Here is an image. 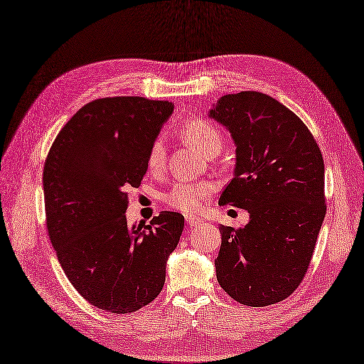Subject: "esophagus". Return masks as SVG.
<instances>
[{"label": "esophagus", "mask_w": 364, "mask_h": 364, "mask_svg": "<svg viewBox=\"0 0 364 364\" xmlns=\"http://www.w3.org/2000/svg\"><path fill=\"white\" fill-rule=\"evenodd\" d=\"M186 223H188L189 226H195V225H198V223H201V218H198V217H186Z\"/></svg>", "instance_id": "obj_1"}]
</instances>
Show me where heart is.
I'll return each mask as SVG.
<instances>
[{
	"instance_id": "1",
	"label": "heart",
	"mask_w": 364,
	"mask_h": 364,
	"mask_svg": "<svg viewBox=\"0 0 364 364\" xmlns=\"http://www.w3.org/2000/svg\"><path fill=\"white\" fill-rule=\"evenodd\" d=\"M181 135L186 143L197 149L203 155L218 154L221 147V135L215 126L208 123L206 119H189L181 127ZM149 167L158 171L164 163V144L160 138L155 139L151 152H149ZM213 192V186L208 181L200 183H175L164 193V201L171 208L180 210L186 215L198 213Z\"/></svg>"
}]
</instances>
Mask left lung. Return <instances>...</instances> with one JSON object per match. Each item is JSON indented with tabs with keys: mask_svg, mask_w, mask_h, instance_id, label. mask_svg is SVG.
Wrapping results in <instances>:
<instances>
[{
	"mask_svg": "<svg viewBox=\"0 0 364 364\" xmlns=\"http://www.w3.org/2000/svg\"><path fill=\"white\" fill-rule=\"evenodd\" d=\"M209 117L237 146L218 203L249 212L245 228L220 226L217 279L241 304L278 303L301 283L326 215L321 151L292 110L262 92L221 97Z\"/></svg>",
	"mask_w": 364,
	"mask_h": 364,
	"instance_id": "8db88e82",
	"label": "left lung"
}]
</instances>
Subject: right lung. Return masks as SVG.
I'll return each mask as SVG.
<instances>
[{
	"label": "right lung",
	"instance_id": "obj_1",
	"mask_svg": "<svg viewBox=\"0 0 364 364\" xmlns=\"http://www.w3.org/2000/svg\"><path fill=\"white\" fill-rule=\"evenodd\" d=\"M173 112L169 101L112 97L87 102L55 138L43 171L46 225L64 274L102 311L129 314L154 301L184 217L164 210L127 225L151 147Z\"/></svg>",
	"mask_w": 364,
	"mask_h": 364
}]
</instances>
